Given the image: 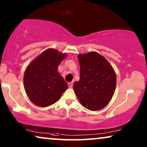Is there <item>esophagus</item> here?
Listing matches in <instances>:
<instances>
[{
    "label": "esophagus",
    "instance_id": "obj_1",
    "mask_svg": "<svg viewBox=\"0 0 147 147\" xmlns=\"http://www.w3.org/2000/svg\"><path fill=\"white\" fill-rule=\"evenodd\" d=\"M73 82H69V83H68V86H69V88H71L73 87Z\"/></svg>",
    "mask_w": 147,
    "mask_h": 147
}]
</instances>
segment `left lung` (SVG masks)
Returning a JSON list of instances; mask_svg holds the SVG:
<instances>
[{
	"label": "left lung",
	"instance_id": "left-lung-1",
	"mask_svg": "<svg viewBox=\"0 0 147 147\" xmlns=\"http://www.w3.org/2000/svg\"><path fill=\"white\" fill-rule=\"evenodd\" d=\"M80 80L74 90L84 107L92 111L104 108L112 100L116 86V72L105 57L96 51L78 55Z\"/></svg>",
	"mask_w": 147,
	"mask_h": 147
}]
</instances>
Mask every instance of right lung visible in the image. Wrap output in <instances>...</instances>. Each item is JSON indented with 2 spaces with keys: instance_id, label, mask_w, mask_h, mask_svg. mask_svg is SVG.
<instances>
[{
  "instance_id": "add662e5",
  "label": "right lung",
  "mask_w": 147,
  "mask_h": 147,
  "mask_svg": "<svg viewBox=\"0 0 147 147\" xmlns=\"http://www.w3.org/2000/svg\"><path fill=\"white\" fill-rule=\"evenodd\" d=\"M67 57L55 49H47L35 57L26 68L24 88L29 100L41 107L57 102L68 85L58 71V66Z\"/></svg>"
}]
</instances>
